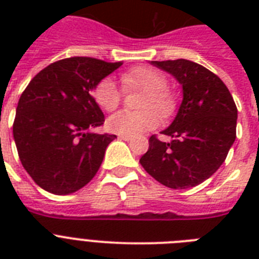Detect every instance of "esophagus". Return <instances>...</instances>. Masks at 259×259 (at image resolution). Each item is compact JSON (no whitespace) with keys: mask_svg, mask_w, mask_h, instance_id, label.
Here are the masks:
<instances>
[{"mask_svg":"<svg viewBox=\"0 0 259 259\" xmlns=\"http://www.w3.org/2000/svg\"><path fill=\"white\" fill-rule=\"evenodd\" d=\"M119 138H121V140H123V141H130V140H132V137H130V136H119Z\"/></svg>","mask_w":259,"mask_h":259,"instance_id":"34e87169","label":"esophagus"}]
</instances>
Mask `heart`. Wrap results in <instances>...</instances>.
I'll return each mask as SVG.
<instances>
[{"mask_svg": "<svg viewBox=\"0 0 259 259\" xmlns=\"http://www.w3.org/2000/svg\"><path fill=\"white\" fill-rule=\"evenodd\" d=\"M121 82L126 90H141L144 95L138 103L141 111L122 110L107 119V129L119 136H138L157 127L162 118L172 115L176 101L168 91V79L161 71L152 67H136L122 74ZM94 99L105 111H113L122 99L121 90L111 78L102 79L94 89Z\"/></svg>", "mask_w": 259, "mask_h": 259, "instance_id": "b5f03b06", "label": "heart"}]
</instances>
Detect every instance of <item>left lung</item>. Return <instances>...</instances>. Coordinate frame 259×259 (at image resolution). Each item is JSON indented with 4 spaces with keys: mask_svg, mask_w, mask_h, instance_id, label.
Returning a JSON list of instances; mask_svg holds the SVG:
<instances>
[{
    "mask_svg": "<svg viewBox=\"0 0 259 259\" xmlns=\"http://www.w3.org/2000/svg\"><path fill=\"white\" fill-rule=\"evenodd\" d=\"M152 64L176 78L183 102L169 127L161 132L172 141L152 136L140 162L162 185L191 188L225 162L237 137V106L221 78L197 63L177 59Z\"/></svg>",
    "mask_w": 259,
    "mask_h": 259,
    "instance_id": "obj_1",
    "label": "left lung"
}]
</instances>
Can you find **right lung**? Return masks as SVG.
Listing matches in <instances>:
<instances>
[{
    "mask_svg": "<svg viewBox=\"0 0 259 259\" xmlns=\"http://www.w3.org/2000/svg\"><path fill=\"white\" fill-rule=\"evenodd\" d=\"M122 63L74 56L41 70L20 97L13 137L22 166L55 195L76 192L97 175L117 136L93 132L105 115L91 95Z\"/></svg>",
    "mask_w": 259,
    "mask_h": 259,
    "instance_id": "obj_1",
    "label": "right lung"
}]
</instances>
